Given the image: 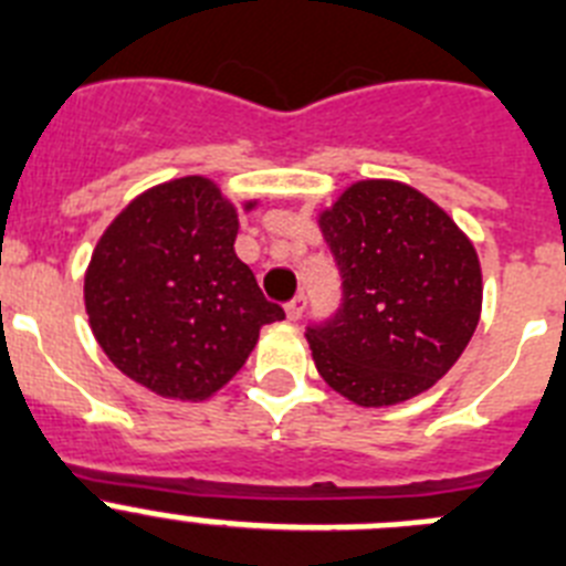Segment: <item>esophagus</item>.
Segmentation results:
<instances>
[{"label": "esophagus", "instance_id": "34e87169", "mask_svg": "<svg viewBox=\"0 0 566 566\" xmlns=\"http://www.w3.org/2000/svg\"><path fill=\"white\" fill-rule=\"evenodd\" d=\"M304 307H307V295H304V293H298L295 298H290L287 307H284V313H287V321H293V324H295V321L304 315Z\"/></svg>", "mask_w": 566, "mask_h": 566}]
</instances>
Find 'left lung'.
Instances as JSON below:
<instances>
[{
  "label": "left lung",
  "instance_id": "8db88e82",
  "mask_svg": "<svg viewBox=\"0 0 566 566\" xmlns=\"http://www.w3.org/2000/svg\"><path fill=\"white\" fill-rule=\"evenodd\" d=\"M318 226L343 279L337 313L307 326L318 374L360 408L424 394L478 329L472 240L419 189L385 178L352 184Z\"/></svg>",
  "mask_w": 566,
  "mask_h": 566
}]
</instances>
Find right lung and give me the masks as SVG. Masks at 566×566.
<instances>
[{"instance_id": "right-lung-1", "label": "right lung", "mask_w": 566, "mask_h": 566, "mask_svg": "<svg viewBox=\"0 0 566 566\" xmlns=\"http://www.w3.org/2000/svg\"><path fill=\"white\" fill-rule=\"evenodd\" d=\"M237 229L234 203L203 176L147 189L105 229L83 298L99 348L125 377L200 402L240 371L259 329L284 318L234 253Z\"/></svg>"}]
</instances>
